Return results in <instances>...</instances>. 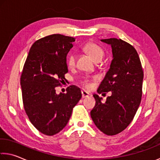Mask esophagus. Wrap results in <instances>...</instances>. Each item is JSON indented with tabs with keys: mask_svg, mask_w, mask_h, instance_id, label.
I'll return each instance as SVG.
<instances>
[{
	"mask_svg": "<svg viewBox=\"0 0 160 160\" xmlns=\"http://www.w3.org/2000/svg\"><path fill=\"white\" fill-rule=\"evenodd\" d=\"M81 92H82V98H88V97H89L90 94L88 93L86 90H82V91H81Z\"/></svg>",
	"mask_w": 160,
	"mask_h": 160,
	"instance_id": "1",
	"label": "esophagus"
}]
</instances>
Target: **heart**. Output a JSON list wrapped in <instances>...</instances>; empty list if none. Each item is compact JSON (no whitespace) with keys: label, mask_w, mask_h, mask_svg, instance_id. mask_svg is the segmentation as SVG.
I'll list each match as a JSON object with an SVG mask.
<instances>
[{"label":"heart","mask_w":160,"mask_h":160,"mask_svg":"<svg viewBox=\"0 0 160 160\" xmlns=\"http://www.w3.org/2000/svg\"><path fill=\"white\" fill-rule=\"evenodd\" d=\"M83 49L85 50V52H87L91 57H92L94 60L95 61H100L102 59V58L105 55L104 50L102 48L99 46L98 45L94 43V42H88L86 43ZM67 62L68 66L70 68H73L75 65V55L73 53H70L68 55ZM82 84L85 86V88H90L92 84H91L90 81L88 79H85L82 82Z\"/></svg>","instance_id":"1"}]
</instances>
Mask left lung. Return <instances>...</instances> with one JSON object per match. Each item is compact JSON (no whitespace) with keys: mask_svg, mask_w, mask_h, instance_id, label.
<instances>
[{"mask_svg":"<svg viewBox=\"0 0 160 160\" xmlns=\"http://www.w3.org/2000/svg\"><path fill=\"white\" fill-rule=\"evenodd\" d=\"M111 45L112 60L98 89V93L112 92L102 102L94 94L95 106L90 112L96 127L107 135L121 132L133 120L141 102L143 70L135 48L121 39H102Z\"/></svg>","mask_w":160,"mask_h":160,"instance_id":"left-lung-1","label":"left lung"}]
</instances>
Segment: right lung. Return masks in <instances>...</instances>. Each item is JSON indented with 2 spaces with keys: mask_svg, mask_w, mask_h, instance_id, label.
Masks as SVG:
<instances>
[{
  "mask_svg": "<svg viewBox=\"0 0 160 160\" xmlns=\"http://www.w3.org/2000/svg\"><path fill=\"white\" fill-rule=\"evenodd\" d=\"M75 39L53 34L35 41L30 48L21 78L22 102L30 121L38 130L52 136L67 125L72 109L82 98L75 85L58 94L68 72L66 57Z\"/></svg>",
  "mask_w": 160,
  "mask_h": 160,
  "instance_id": "right-lung-1",
  "label": "right lung"
}]
</instances>
